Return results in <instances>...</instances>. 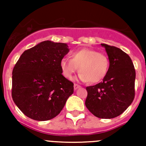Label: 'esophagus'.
Returning a JSON list of instances; mask_svg holds the SVG:
<instances>
[{"label":"esophagus","mask_w":146,"mask_h":146,"mask_svg":"<svg viewBox=\"0 0 146 146\" xmlns=\"http://www.w3.org/2000/svg\"><path fill=\"white\" fill-rule=\"evenodd\" d=\"M80 87V85H78V84H74V90H77V88H79Z\"/></svg>","instance_id":"esophagus-1"}]
</instances>
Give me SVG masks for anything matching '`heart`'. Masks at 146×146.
<instances>
[{"mask_svg": "<svg viewBox=\"0 0 146 146\" xmlns=\"http://www.w3.org/2000/svg\"><path fill=\"white\" fill-rule=\"evenodd\" d=\"M71 59L63 58L60 61L62 74L68 79H72L78 70L79 78L83 82L96 83L102 80L108 74L110 60L104 52L89 48H82L71 54Z\"/></svg>", "mask_w": 146, "mask_h": 146, "instance_id": "1", "label": "heart"}]
</instances>
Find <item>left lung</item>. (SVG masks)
<instances>
[{
	"label": "left lung",
	"instance_id": "1",
	"mask_svg": "<svg viewBox=\"0 0 146 146\" xmlns=\"http://www.w3.org/2000/svg\"><path fill=\"white\" fill-rule=\"evenodd\" d=\"M110 60L108 74L102 82L86 87V106L99 118H113L127 109L135 95V69L131 59L123 50L101 44Z\"/></svg>",
	"mask_w": 146,
	"mask_h": 146
}]
</instances>
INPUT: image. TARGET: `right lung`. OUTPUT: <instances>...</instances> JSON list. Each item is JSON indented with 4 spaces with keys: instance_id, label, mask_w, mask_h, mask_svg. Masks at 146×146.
<instances>
[{
    "instance_id": "obj_1",
    "label": "right lung",
    "mask_w": 146,
    "mask_h": 146,
    "mask_svg": "<svg viewBox=\"0 0 146 146\" xmlns=\"http://www.w3.org/2000/svg\"><path fill=\"white\" fill-rule=\"evenodd\" d=\"M68 45L44 41L25 50L12 71L13 101L28 118L47 121L57 116L74 92V83L62 75L60 61Z\"/></svg>"
}]
</instances>
